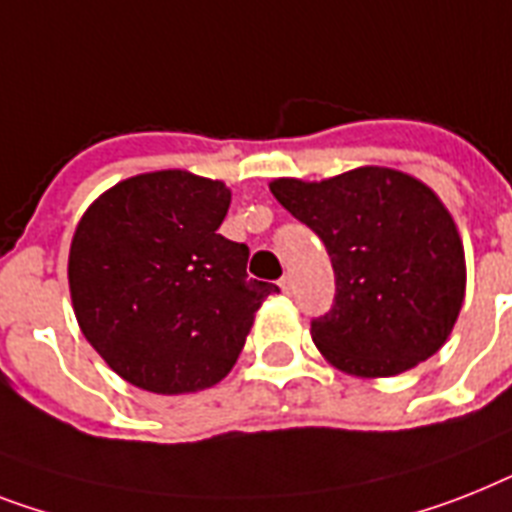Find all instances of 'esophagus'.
<instances>
[{
    "mask_svg": "<svg viewBox=\"0 0 512 512\" xmlns=\"http://www.w3.org/2000/svg\"><path fill=\"white\" fill-rule=\"evenodd\" d=\"M278 286H281V289H284V294H292V289H294L292 276H284V278H281V281H278Z\"/></svg>",
    "mask_w": 512,
    "mask_h": 512,
    "instance_id": "esophagus-1",
    "label": "esophagus"
}]
</instances>
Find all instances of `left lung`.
Segmentation results:
<instances>
[{
	"label": "left lung",
	"instance_id": "obj_1",
	"mask_svg": "<svg viewBox=\"0 0 512 512\" xmlns=\"http://www.w3.org/2000/svg\"><path fill=\"white\" fill-rule=\"evenodd\" d=\"M273 197L326 244L331 310L310 323L315 347L355 376H394L450 336L465 294L458 228L429 186L389 168L321 184L278 178Z\"/></svg>",
	"mask_w": 512,
	"mask_h": 512
}]
</instances>
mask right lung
<instances>
[{
	"label": "right lung",
	"instance_id": "add662e5",
	"mask_svg": "<svg viewBox=\"0 0 512 512\" xmlns=\"http://www.w3.org/2000/svg\"><path fill=\"white\" fill-rule=\"evenodd\" d=\"M228 205L220 181L160 170L112 186L78 223L68 263L78 326L139 389L218 384L255 310L278 292L247 278V244L218 234Z\"/></svg>",
	"mask_w": 512,
	"mask_h": 512
}]
</instances>
